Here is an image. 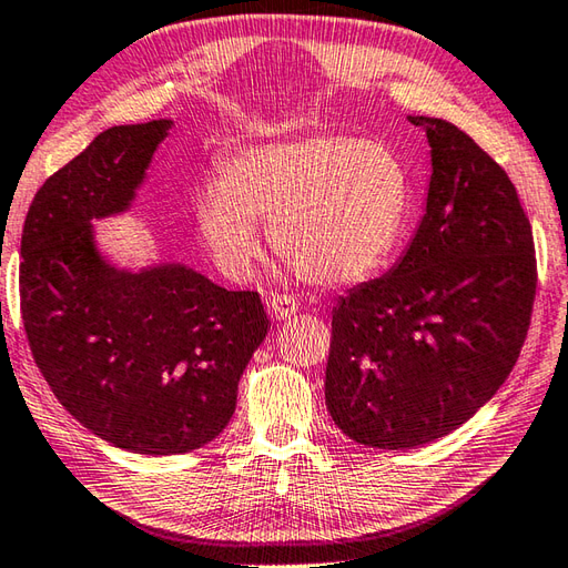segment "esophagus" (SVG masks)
<instances>
[{"mask_svg":"<svg viewBox=\"0 0 568 568\" xmlns=\"http://www.w3.org/2000/svg\"><path fill=\"white\" fill-rule=\"evenodd\" d=\"M297 307H300V302L293 295H271L268 297V312L273 320H278V322L290 320V316L297 312Z\"/></svg>","mask_w":568,"mask_h":568,"instance_id":"34e87169","label":"esophagus"}]
</instances>
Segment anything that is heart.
<instances>
[{"mask_svg": "<svg viewBox=\"0 0 568 568\" xmlns=\"http://www.w3.org/2000/svg\"><path fill=\"white\" fill-rule=\"evenodd\" d=\"M408 176L387 144L341 133L256 144L195 195V222L217 266L244 278L261 252V222L302 278H371L399 242Z\"/></svg>", "mask_w": 568, "mask_h": 568, "instance_id": "b5f03b06", "label": "heart"}]
</instances>
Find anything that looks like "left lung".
I'll return each instance as SVG.
<instances>
[{"mask_svg":"<svg viewBox=\"0 0 568 568\" xmlns=\"http://www.w3.org/2000/svg\"><path fill=\"white\" fill-rule=\"evenodd\" d=\"M430 148L406 252L338 300L326 408L351 440L406 450L453 433L516 365L535 300L532 230L516 186L443 118L408 115Z\"/></svg>","mask_w":568,"mask_h":568,"instance_id":"1","label":"left lung"}]
</instances>
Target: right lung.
Here are the masks:
<instances>
[{
    "mask_svg": "<svg viewBox=\"0 0 568 568\" xmlns=\"http://www.w3.org/2000/svg\"><path fill=\"white\" fill-rule=\"evenodd\" d=\"M174 121L115 125L38 189L21 234V316L52 394L101 440L181 455L230 424L240 377L268 334L258 293L179 261L130 268L94 220L125 215Z\"/></svg>",
    "mask_w": 568,
    "mask_h": 568,
    "instance_id": "right-lung-1",
    "label": "right lung"
}]
</instances>
